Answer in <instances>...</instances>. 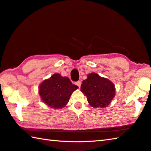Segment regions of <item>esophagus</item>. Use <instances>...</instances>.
Returning <instances> with one entry per match:
<instances>
[{
    "label": "esophagus",
    "mask_w": 151,
    "mask_h": 151,
    "mask_svg": "<svg viewBox=\"0 0 151 151\" xmlns=\"http://www.w3.org/2000/svg\"><path fill=\"white\" fill-rule=\"evenodd\" d=\"M75 85H77L79 88H80V86H81V81H77V82H76L75 83Z\"/></svg>",
    "instance_id": "1"
}]
</instances>
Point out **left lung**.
I'll use <instances>...</instances> for the list:
<instances>
[{
    "mask_svg": "<svg viewBox=\"0 0 151 151\" xmlns=\"http://www.w3.org/2000/svg\"><path fill=\"white\" fill-rule=\"evenodd\" d=\"M81 91L87 97L88 103L94 108L106 107L115 95L114 84L95 73L88 74L87 78L81 84Z\"/></svg>",
    "mask_w": 151,
    "mask_h": 151,
    "instance_id": "obj_1",
    "label": "left lung"
}]
</instances>
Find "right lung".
<instances>
[{
  "mask_svg": "<svg viewBox=\"0 0 151 151\" xmlns=\"http://www.w3.org/2000/svg\"><path fill=\"white\" fill-rule=\"evenodd\" d=\"M78 88L68 77L55 73L40 84L39 93L47 105L52 109H60L66 106L71 94Z\"/></svg>",
  "mask_w": 151,
  "mask_h": 151,
  "instance_id": "obj_1",
  "label": "right lung"
}]
</instances>
